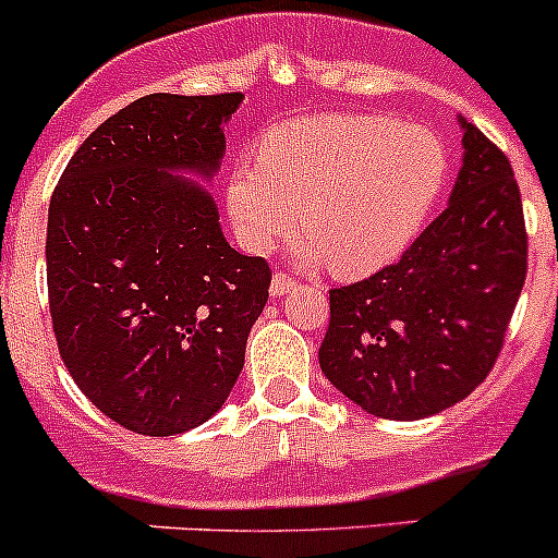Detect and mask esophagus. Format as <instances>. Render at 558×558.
<instances>
[{"label": "esophagus", "instance_id": "34e87169", "mask_svg": "<svg viewBox=\"0 0 558 558\" xmlns=\"http://www.w3.org/2000/svg\"><path fill=\"white\" fill-rule=\"evenodd\" d=\"M294 280L289 278V275H283V272H275V278H272V286H269V291H272V296H283V294H289L291 289H294Z\"/></svg>", "mask_w": 558, "mask_h": 558}]
</instances>
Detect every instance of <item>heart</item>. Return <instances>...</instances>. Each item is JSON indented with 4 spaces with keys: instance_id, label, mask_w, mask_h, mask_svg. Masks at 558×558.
Listing matches in <instances>:
<instances>
[{
    "instance_id": "b5f03b06",
    "label": "heart",
    "mask_w": 558,
    "mask_h": 558,
    "mask_svg": "<svg viewBox=\"0 0 558 558\" xmlns=\"http://www.w3.org/2000/svg\"><path fill=\"white\" fill-rule=\"evenodd\" d=\"M448 180L435 132L391 116H302L269 129L258 161L227 178V213L243 247L264 253L296 223L305 262L359 278L386 267L424 227Z\"/></svg>"
}]
</instances>
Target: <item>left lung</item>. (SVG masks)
Instances as JSON below:
<instances>
[{
  "label": "left lung",
  "mask_w": 558,
  "mask_h": 558,
  "mask_svg": "<svg viewBox=\"0 0 558 558\" xmlns=\"http://www.w3.org/2000/svg\"><path fill=\"white\" fill-rule=\"evenodd\" d=\"M459 118L448 207L397 264L329 291L320 373L378 418L418 421L492 373L526 280V229L508 156Z\"/></svg>",
  "instance_id": "obj_1"
}]
</instances>
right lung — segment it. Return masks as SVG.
I'll return each instance as SVG.
<instances>
[{
    "instance_id": "add662e5",
    "label": "right lung",
    "mask_w": 558,
    "mask_h": 558,
    "mask_svg": "<svg viewBox=\"0 0 558 558\" xmlns=\"http://www.w3.org/2000/svg\"><path fill=\"white\" fill-rule=\"evenodd\" d=\"M243 94H150L75 150L48 207V300L77 388L116 424L183 435L227 402L269 267L223 238L210 191Z\"/></svg>"
}]
</instances>
